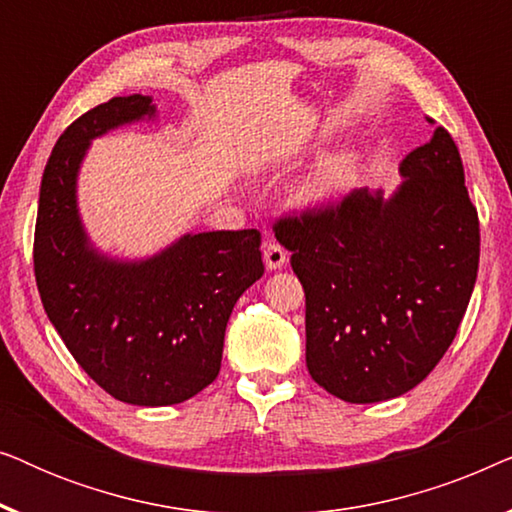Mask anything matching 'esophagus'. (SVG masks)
<instances>
[{
	"mask_svg": "<svg viewBox=\"0 0 512 512\" xmlns=\"http://www.w3.org/2000/svg\"><path fill=\"white\" fill-rule=\"evenodd\" d=\"M286 249L282 244L275 242V240H268L263 242V261H265V268L268 270H279L282 265L286 263Z\"/></svg>",
	"mask_w": 512,
	"mask_h": 512,
	"instance_id": "obj_1",
	"label": "esophagus"
}]
</instances>
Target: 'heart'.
I'll return each instance as SVG.
<instances>
[{
	"label": "heart",
	"instance_id": "heart-1",
	"mask_svg": "<svg viewBox=\"0 0 512 512\" xmlns=\"http://www.w3.org/2000/svg\"><path fill=\"white\" fill-rule=\"evenodd\" d=\"M354 179L356 160L352 156H347V153H340V156L328 158L319 165V170L314 172V177L310 181V188H307V195L317 202L335 200L352 188Z\"/></svg>",
	"mask_w": 512,
	"mask_h": 512
}]
</instances>
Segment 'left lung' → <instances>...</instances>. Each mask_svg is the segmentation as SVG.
I'll use <instances>...</instances> for the list:
<instances>
[{"instance_id": "1", "label": "left lung", "mask_w": 512, "mask_h": 512, "mask_svg": "<svg viewBox=\"0 0 512 512\" xmlns=\"http://www.w3.org/2000/svg\"><path fill=\"white\" fill-rule=\"evenodd\" d=\"M401 177L387 200L354 188L272 228L305 291L307 370L347 403L417 387L452 345L478 277V209L450 132L410 151Z\"/></svg>"}]
</instances>
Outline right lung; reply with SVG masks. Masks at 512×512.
<instances>
[{"label":"right lung","mask_w":512,"mask_h":512,"mask_svg":"<svg viewBox=\"0 0 512 512\" xmlns=\"http://www.w3.org/2000/svg\"><path fill=\"white\" fill-rule=\"evenodd\" d=\"M156 116L149 95L111 97L62 132L48 158L34 228L44 310L76 363L118 401L184 403L219 375L237 298L263 275L261 233L179 237L146 261H116L90 244L76 177L90 142Z\"/></svg>","instance_id":"right-lung-1"}]
</instances>
